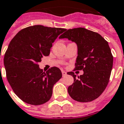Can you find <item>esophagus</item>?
<instances>
[{
	"label": "esophagus",
	"instance_id": "1",
	"mask_svg": "<svg viewBox=\"0 0 124 124\" xmlns=\"http://www.w3.org/2000/svg\"><path fill=\"white\" fill-rule=\"evenodd\" d=\"M62 75H63V76H65L67 75V72L64 70H62Z\"/></svg>",
	"mask_w": 124,
	"mask_h": 124
}]
</instances>
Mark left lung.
Masks as SVG:
<instances>
[{"label": "left lung", "mask_w": 124, "mask_h": 124, "mask_svg": "<svg viewBox=\"0 0 124 124\" xmlns=\"http://www.w3.org/2000/svg\"><path fill=\"white\" fill-rule=\"evenodd\" d=\"M59 39H68L78 46V56L74 70H83L78 76L67 72L74 78V83L68 87V93L78 102H90L98 98L109 82L113 65L108 42L97 32L78 27L65 30Z\"/></svg>", "instance_id": "8db88e82"}]
</instances>
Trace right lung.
<instances>
[{"instance_id":"right-lung-1","label":"right lung","mask_w":124,"mask_h":124,"mask_svg":"<svg viewBox=\"0 0 124 124\" xmlns=\"http://www.w3.org/2000/svg\"><path fill=\"white\" fill-rule=\"evenodd\" d=\"M65 30L30 26L17 32L9 44L4 57L6 78L14 92L25 103L40 105L51 98L54 85L62 73L55 67L43 72L39 63L50 55L52 43Z\"/></svg>"}]
</instances>
